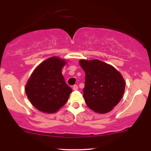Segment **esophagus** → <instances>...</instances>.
<instances>
[{
	"label": "esophagus",
	"mask_w": 151,
	"mask_h": 151,
	"mask_svg": "<svg viewBox=\"0 0 151 151\" xmlns=\"http://www.w3.org/2000/svg\"><path fill=\"white\" fill-rule=\"evenodd\" d=\"M73 90L74 91H77V90H78V86L77 85H74L73 86Z\"/></svg>",
	"instance_id": "1"
}]
</instances>
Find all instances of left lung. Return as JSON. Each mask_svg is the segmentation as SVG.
<instances>
[{
    "mask_svg": "<svg viewBox=\"0 0 151 151\" xmlns=\"http://www.w3.org/2000/svg\"><path fill=\"white\" fill-rule=\"evenodd\" d=\"M85 72L83 96L90 109L99 114L111 111L121 101L126 82L113 66L99 60H80Z\"/></svg>",
    "mask_w": 151,
    "mask_h": 151,
    "instance_id": "obj_1",
    "label": "left lung"
}]
</instances>
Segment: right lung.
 Here are the masks:
<instances>
[{
	"label": "right lung",
	"instance_id": "right-lung-1",
	"mask_svg": "<svg viewBox=\"0 0 151 151\" xmlns=\"http://www.w3.org/2000/svg\"><path fill=\"white\" fill-rule=\"evenodd\" d=\"M67 63L58 57L47 59L35 69L25 85L30 103L46 114L57 112L68 101L72 89L66 84L62 69Z\"/></svg>",
	"mask_w": 151,
	"mask_h": 151
}]
</instances>
